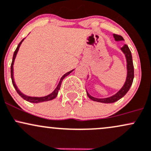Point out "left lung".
<instances>
[{"label": "left lung", "instance_id": "obj_1", "mask_svg": "<svg viewBox=\"0 0 151 151\" xmlns=\"http://www.w3.org/2000/svg\"><path fill=\"white\" fill-rule=\"evenodd\" d=\"M113 37H114L115 40H123V37L120 35L117 34H113ZM122 51L126 55V61H127V78L125 84L123 85V86L122 87V88L116 94H115L114 96H111V97L106 98H96L93 97L90 95L87 92V95L88 96L89 98H91L93 101H96V102L99 103H112L116 102L117 101L120 100L122 98L123 96L126 95L128 91H129L130 86H131L132 83H133V78H134V67H133V59H132V55L131 52H130L129 48L127 45H124L121 48Z\"/></svg>", "mask_w": 151, "mask_h": 151}]
</instances>
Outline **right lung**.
Instances as JSON below:
<instances>
[{
  "label": "right lung",
  "mask_w": 151,
  "mask_h": 151,
  "mask_svg": "<svg viewBox=\"0 0 151 151\" xmlns=\"http://www.w3.org/2000/svg\"><path fill=\"white\" fill-rule=\"evenodd\" d=\"M23 40H24V38H23V40H22L20 42L19 44H18V47H17L16 49V50H15L14 53H13V60H12V63H11V75L12 83H13V86H14L15 89H16V91H17V93H18L19 94V96H21V98H23V99L25 100V101H28V102H30V103H40V102H44V101H51V100L54 99V98H55L58 96V91H59V90H60V86H61L63 80V79L65 78V77H66L68 75H69V74H70V73L72 72V71L73 70L69 71V72H68L65 74H64V75L62 76L61 78H60V82L58 83V84L57 87L55 88V89L54 90V91L48 95V96H44V97H30V96H25V95L23 94L21 92V91H20L19 90H18V88H17L16 85V83H15V82H14V79H13V63H14V60H15V58H16L17 53H18V50H19L20 46H21L22 42L23 41Z\"/></svg>",
  "instance_id": "1"
}]
</instances>
